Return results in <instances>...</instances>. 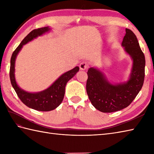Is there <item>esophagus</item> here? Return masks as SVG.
Listing matches in <instances>:
<instances>
[{
    "label": "esophagus",
    "mask_w": 154,
    "mask_h": 154,
    "mask_svg": "<svg viewBox=\"0 0 154 154\" xmlns=\"http://www.w3.org/2000/svg\"><path fill=\"white\" fill-rule=\"evenodd\" d=\"M79 68L81 70H85L88 68V63L87 61H82L79 65Z\"/></svg>",
    "instance_id": "esophagus-1"
}]
</instances>
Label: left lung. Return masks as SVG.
<instances>
[{
    "label": "left lung",
    "mask_w": 154,
    "mask_h": 154,
    "mask_svg": "<svg viewBox=\"0 0 154 154\" xmlns=\"http://www.w3.org/2000/svg\"><path fill=\"white\" fill-rule=\"evenodd\" d=\"M122 45L132 57L133 67L128 82L112 85L104 75L93 67L87 71L86 90L95 109L103 112H113L128 106L141 90L145 77V56L134 32L126 28Z\"/></svg>",
    "instance_id": "1"
}]
</instances>
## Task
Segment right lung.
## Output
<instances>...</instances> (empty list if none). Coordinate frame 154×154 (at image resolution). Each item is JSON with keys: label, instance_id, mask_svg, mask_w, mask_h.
<instances>
[{"label": "right lung", "instance_id": "right-lung-1", "mask_svg": "<svg viewBox=\"0 0 154 154\" xmlns=\"http://www.w3.org/2000/svg\"><path fill=\"white\" fill-rule=\"evenodd\" d=\"M49 30V27H44L35 29L30 32L13 52L11 59L10 79L13 88L19 99L25 105L38 111H50L56 109L60 105L63 99L67 83L75 76L79 69V67H75L73 69L66 72L59 77L48 89L40 93H30L26 92L18 86L14 77V65L17 54L24 44Z\"/></svg>", "mask_w": 154, "mask_h": 154}]
</instances>
